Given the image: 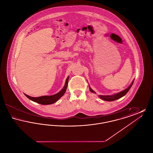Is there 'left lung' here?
I'll return each instance as SVG.
<instances>
[{
  "mask_svg": "<svg viewBox=\"0 0 153 153\" xmlns=\"http://www.w3.org/2000/svg\"><path fill=\"white\" fill-rule=\"evenodd\" d=\"M134 80L132 81V82H131L130 85L128 87L126 88V89H124L123 91L119 92V93H117V94L112 95H104V96L103 95H99V97L102 100H105V101H107V102H112V101L116 100L117 99H119L122 97L123 96H124V95H126L128 92V91L130 90V89L131 88L132 84H133V83H134ZM89 88V90H90V91L91 92L96 94L95 91L93 89H92L90 88V87Z\"/></svg>",
  "mask_w": 153,
  "mask_h": 153,
  "instance_id": "left-lung-1",
  "label": "left lung"
}]
</instances>
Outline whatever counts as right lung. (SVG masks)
<instances>
[{
    "label": "right lung",
    "instance_id": "obj_1",
    "mask_svg": "<svg viewBox=\"0 0 153 153\" xmlns=\"http://www.w3.org/2000/svg\"><path fill=\"white\" fill-rule=\"evenodd\" d=\"M68 80H69V77H68L66 80L65 85L64 88L57 94L54 95H51V96H42L38 97H31L26 94H24L27 98H29L30 100H32L33 102H36L37 103L43 104V105L51 104L57 102L63 95H64L68 87Z\"/></svg>",
    "mask_w": 153,
    "mask_h": 153
}]
</instances>
